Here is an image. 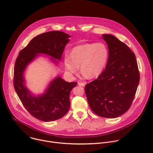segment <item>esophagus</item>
I'll use <instances>...</instances> for the list:
<instances>
[{
    "label": "esophagus",
    "instance_id": "1",
    "mask_svg": "<svg viewBox=\"0 0 153 153\" xmlns=\"http://www.w3.org/2000/svg\"><path fill=\"white\" fill-rule=\"evenodd\" d=\"M78 85L79 86H84L85 85V83H83V82H78Z\"/></svg>",
    "mask_w": 153,
    "mask_h": 153
}]
</instances>
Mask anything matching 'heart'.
Returning <instances> with one entry per match:
<instances>
[{
  "label": "heart",
  "mask_w": 153,
  "mask_h": 153,
  "mask_svg": "<svg viewBox=\"0 0 153 153\" xmlns=\"http://www.w3.org/2000/svg\"><path fill=\"white\" fill-rule=\"evenodd\" d=\"M109 59V50L103 43H91L73 48L71 56L65 54L64 63L66 69L71 74L81 70L84 76L90 78L99 76L105 68Z\"/></svg>",
  "instance_id": "obj_1"
}]
</instances>
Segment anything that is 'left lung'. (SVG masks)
<instances>
[{
  "label": "left lung",
  "instance_id": "8db88e82",
  "mask_svg": "<svg viewBox=\"0 0 153 153\" xmlns=\"http://www.w3.org/2000/svg\"><path fill=\"white\" fill-rule=\"evenodd\" d=\"M109 50L105 69L96 80L85 86L88 104L99 116L116 118L132 104L140 80L135 54L123 42L103 34Z\"/></svg>",
  "mask_w": 153,
  "mask_h": 153
}]
</instances>
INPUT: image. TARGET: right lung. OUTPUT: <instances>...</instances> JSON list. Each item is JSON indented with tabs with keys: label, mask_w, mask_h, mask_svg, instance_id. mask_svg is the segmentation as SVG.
<instances>
[{
	"label": "right lung",
	"mask_w": 153,
	"mask_h": 153,
	"mask_svg": "<svg viewBox=\"0 0 153 153\" xmlns=\"http://www.w3.org/2000/svg\"><path fill=\"white\" fill-rule=\"evenodd\" d=\"M69 37L70 36L59 31L39 34L19 52L15 62V91L26 110L33 117L43 122L54 121L67 114L70 106V92L77 83L66 82L58 76L50 83L44 94L34 96L25 85L24 73L27 65L39 54L51 56V60L57 63L54 59H61Z\"/></svg>",
	"instance_id": "add662e5"
}]
</instances>
